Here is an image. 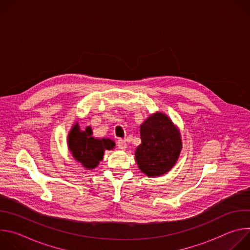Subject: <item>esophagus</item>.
Instances as JSON below:
<instances>
[{"instance_id": "esophagus-1", "label": "esophagus", "mask_w": 250, "mask_h": 250, "mask_svg": "<svg viewBox=\"0 0 250 250\" xmlns=\"http://www.w3.org/2000/svg\"><path fill=\"white\" fill-rule=\"evenodd\" d=\"M118 146L121 149H125L127 147V142L125 139H119L118 140Z\"/></svg>"}]
</instances>
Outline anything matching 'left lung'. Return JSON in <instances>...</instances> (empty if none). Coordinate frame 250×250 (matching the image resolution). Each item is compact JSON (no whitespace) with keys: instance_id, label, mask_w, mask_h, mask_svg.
Instances as JSON below:
<instances>
[{"instance_id":"8db88e82","label":"left lung","mask_w":250,"mask_h":250,"mask_svg":"<svg viewBox=\"0 0 250 250\" xmlns=\"http://www.w3.org/2000/svg\"><path fill=\"white\" fill-rule=\"evenodd\" d=\"M141 144L134 155L139 170L148 177L169 172L176 164L182 149V138L171 119L156 112L140 125Z\"/></svg>"}]
</instances>
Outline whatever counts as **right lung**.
<instances>
[{"mask_svg": "<svg viewBox=\"0 0 250 250\" xmlns=\"http://www.w3.org/2000/svg\"><path fill=\"white\" fill-rule=\"evenodd\" d=\"M68 149L85 169L96 168L104 158V150H112L116 144L111 138L93 136L91 126L81 129L78 123L73 125L67 136Z\"/></svg>", "mask_w": 250, "mask_h": 250, "instance_id": "obj_1", "label": "right lung"}]
</instances>
